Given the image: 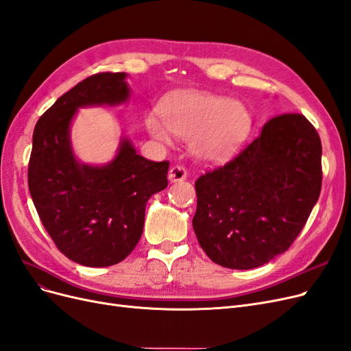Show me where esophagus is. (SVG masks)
Here are the masks:
<instances>
[{
  "label": "esophagus",
  "instance_id": "esophagus-1",
  "mask_svg": "<svg viewBox=\"0 0 351 351\" xmlns=\"http://www.w3.org/2000/svg\"><path fill=\"white\" fill-rule=\"evenodd\" d=\"M187 178V171L184 167L181 165H174L170 168V171H168V180L171 181V183H177V181H183Z\"/></svg>",
  "mask_w": 351,
  "mask_h": 351
}]
</instances>
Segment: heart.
<instances>
[{
    "label": "heart",
    "mask_w": 351,
    "mask_h": 351,
    "mask_svg": "<svg viewBox=\"0 0 351 351\" xmlns=\"http://www.w3.org/2000/svg\"><path fill=\"white\" fill-rule=\"evenodd\" d=\"M161 117L149 113L145 119L149 135L164 143L171 141V134L190 141L191 152L206 162H222L234 156L252 126L245 104L199 91L165 100Z\"/></svg>",
    "instance_id": "obj_1"
}]
</instances>
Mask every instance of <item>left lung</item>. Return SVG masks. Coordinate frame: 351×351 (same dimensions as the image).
<instances>
[{
  "mask_svg": "<svg viewBox=\"0 0 351 351\" xmlns=\"http://www.w3.org/2000/svg\"><path fill=\"white\" fill-rule=\"evenodd\" d=\"M321 155L309 120L283 113L232 161L200 176L193 229L208 257L248 270L291 247L319 197Z\"/></svg>",
  "mask_w": 351,
  "mask_h": 351,
  "instance_id": "1",
  "label": "left lung"
}]
</instances>
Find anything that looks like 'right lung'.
I'll return each instance as SVG.
<instances>
[{
	"mask_svg": "<svg viewBox=\"0 0 351 351\" xmlns=\"http://www.w3.org/2000/svg\"><path fill=\"white\" fill-rule=\"evenodd\" d=\"M126 77L101 72L78 82L33 132L29 190L36 210L59 251L87 267H108L134 251L147 202L168 186L170 162L143 158L126 138L106 165L82 164L72 151L69 129L78 108L126 103Z\"/></svg>",
	"mask_w": 351,
	"mask_h": 351,
	"instance_id": "obj_1",
	"label": "right lung"
}]
</instances>
